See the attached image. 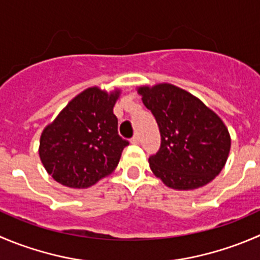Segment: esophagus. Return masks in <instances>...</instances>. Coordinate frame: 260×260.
<instances>
[{"label":"esophagus","instance_id":"obj_1","mask_svg":"<svg viewBox=\"0 0 260 260\" xmlns=\"http://www.w3.org/2000/svg\"><path fill=\"white\" fill-rule=\"evenodd\" d=\"M138 142H140V137H138L137 135L133 136V137L131 138V143H133V145H137Z\"/></svg>","mask_w":260,"mask_h":260}]
</instances>
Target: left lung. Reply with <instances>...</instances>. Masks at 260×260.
<instances>
[{"instance_id": "8db88e82", "label": "left lung", "mask_w": 260, "mask_h": 260, "mask_svg": "<svg viewBox=\"0 0 260 260\" xmlns=\"http://www.w3.org/2000/svg\"><path fill=\"white\" fill-rule=\"evenodd\" d=\"M137 91L161 135L160 150L148 158L152 173L178 190L212 181L225 166L231 147L222 119L198 98L171 84L140 86Z\"/></svg>"}]
</instances>
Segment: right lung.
<instances>
[{"mask_svg":"<svg viewBox=\"0 0 260 260\" xmlns=\"http://www.w3.org/2000/svg\"><path fill=\"white\" fill-rule=\"evenodd\" d=\"M120 90H84L43 129L39 157L47 173L69 188L84 189L112 174L128 141L113 113Z\"/></svg>","mask_w":260,"mask_h":260,"instance_id":"add662e5","label":"right lung"}]
</instances>
